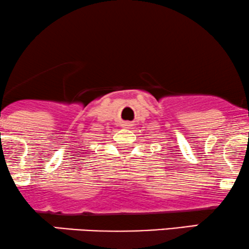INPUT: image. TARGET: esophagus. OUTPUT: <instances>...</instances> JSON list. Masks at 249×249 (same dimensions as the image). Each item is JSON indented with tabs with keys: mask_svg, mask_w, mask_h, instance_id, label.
<instances>
[{
	"mask_svg": "<svg viewBox=\"0 0 249 249\" xmlns=\"http://www.w3.org/2000/svg\"><path fill=\"white\" fill-rule=\"evenodd\" d=\"M124 127L125 128H129L130 127V124H124Z\"/></svg>",
	"mask_w": 249,
	"mask_h": 249,
	"instance_id": "obj_1",
	"label": "esophagus"
}]
</instances>
